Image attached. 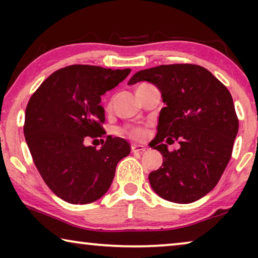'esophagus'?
Returning a JSON list of instances; mask_svg holds the SVG:
<instances>
[{
  "instance_id": "obj_1",
  "label": "esophagus",
  "mask_w": 258,
  "mask_h": 258,
  "mask_svg": "<svg viewBox=\"0 0 258 258\" xmlns=\"http://www.w3.org/2000/svg\"><path fill=\"white\" fill-rule=\"evenodd\" d=\"M132 151L133 153H143V151H146V147L141 146V144H133Z\"/></svg>"
}]
</instances>
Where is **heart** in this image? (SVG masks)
Segmentation results:
<instances>
[{
	"instance_id": "b5f03b06",
	"label": "heart",
	"mask_w": 258,
	"mask_h": 258,
	"mask_svg": "<svg viewBox=\"0 0 258 258\" xmlns=\"http://www.w3.org/2000/svg\"><path fill=\"white\" fill-rule=\"evenodd\" d=\"M121 134L134 140H142L146 136V130L141 126H125L121 129Z\"/></svg>"
}]
</instances>
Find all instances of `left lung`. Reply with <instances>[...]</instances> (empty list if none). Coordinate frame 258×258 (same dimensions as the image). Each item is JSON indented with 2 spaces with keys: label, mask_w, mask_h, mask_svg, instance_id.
I'll list each match as a JSON object with an SVG mask.
<instances>
[{
  "label": "left lung",
  "mask_w": 258,
  "mask_h": 258,
  "mask_svg": "<svg viewBox=\"0 0 258 258\" xmlns=\"http://www.w3.org/2000/svg\"><path fill=\"white\" fill-rule=\"evenodd\" d=\"M140 81L155 84L165 103L150 142L163 163L149 174L150 184L170 202H195L215 188L230 161L238 132L231 94L209 70L189 63L141 70L128 84ZM164 140L181 148L169 152Z\"/></svg>",
  "instance_id": "obj_1"
}]
</instances>
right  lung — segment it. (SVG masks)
I'll return each instance as SVG.
<instances>
[{"label": "right lung", "instance_id": "add662e5", "mask_svg": "<svg viewBox=\"0 0 258 258\" xmlns=\"http://www.w3.org/2000/svg\"><path fill=\"white\" fill-rule=\"evenodd\" d=\"M130 72L66 67L43 81L28 102L23 132L34 164L49 189L66 202L87 204L103 196L116 165L130 154L129 143L119 137L107 136L100 150L84 146L87 139L105 136L101 96Z\"/></svg>", "mask_w": 258, "mask_h": 258}]
</instances>
